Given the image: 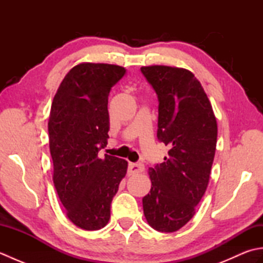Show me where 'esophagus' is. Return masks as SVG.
I'll return each mask as SVG.
<instances>
[{
  "label": "esophagus",
  "instance_id": "34e87169",
  "mask_svg": "<svg viewBox=\"0 0 263 263\" xmlns=\"http://www.w3.org/2000/svg\"><path fill=\"white\" fill-rule=\"evenodd\" d=\"M144 170V167L140 163H130L128 164V174H139V173H142Z\"/></svg>",
  "mask_w": 263,
  "mask_h": 263
}]
</instances>
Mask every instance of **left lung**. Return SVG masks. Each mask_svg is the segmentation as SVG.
Here are the masks:
<instances>
[{
  "label": "left lung",
  "instance_id": "1",
  "mask_svg": "<svg viewBox=\"0 0 263 263\" xmlns=\"http://www.w3.org/2000/svg\"><path fill=\"white\" fill-rule=\"evenodd\" d=\"M158 97L157 138L168 146L164 163L150 167L143 214L154 230L173 233L195 214L208 186L217 144V121L202 86L191 71L142 66Z\"/></svg>",
  "mask_w": 263,
  "mask_h": 263
}]
</instances>
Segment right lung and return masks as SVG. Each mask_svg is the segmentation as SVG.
<instances>
[{"label":"right lung","mask_w":263,"mask_h":263,"mask_svg":"<svg viewBox=\"0 0 263 263\" xmlns=\"http://www.w3.org/2000/svg\"><path fill=\"white\" fill-rule=\"evenodd\" d=\"M125 72L123 66L105 63L73 66L49 113L54 186L69 219L86 231L107 225L111 200L126 174V160L98 157L109 138L108 95Z\"/></svg>","instance_id":"obj_1"}]
</instances>
